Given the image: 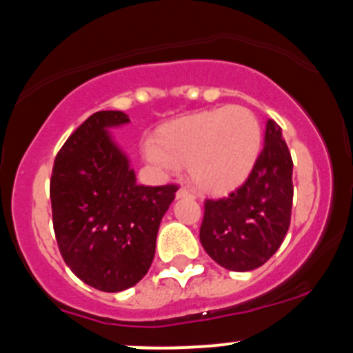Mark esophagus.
Returning <instances> with one entry per match:
<instances>
[{
  "instance_id": "obj_1",
  "label": "esophagus",
  "mask_w": 353,
  "mask_h": 353,
  "mask_svg": "<svg viewBox=\"0 0 353 353\" xmlns=\"http://www.w3.org/2000/svg\"><path fill=\"white\" fill-rule=\"evenodd\" d=\"M176 199H196V193L192 192L190 188L181 187L180 190L176 192Z\"/></svg>"
}]
</instances>
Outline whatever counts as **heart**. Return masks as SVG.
Here are the masks:
<instances>
[{"instance_id":"obj_1","label":"heart","mask_w":353,"mask_h":353,"mask_svg":"<svg viewBox=\"0 0 353 353\" xmlns=\"http://www.w3.org/2000/svg\"><path fill=\"white\" fill-rule=\"evenodd\" d=\"M263 146V128L251 109L222 105L163 124L158 145L148 141L145 157L160 168L188 165L202 190L223 193L252 172Z\"/></svg>"}]
</instances>
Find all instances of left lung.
I'll list each match as a JSON object with an SVG mask.
<instances>
[{"mask_svg":"<svg viewBox=\"0 0 353 353\" xmlns=\"http://www.w3.org/2000/svg\"><path fill=\"white\" fill-rule=\"evenodd\" d=\"M293 160L281 128L269 119L264 148L248 180L222 199L203 202L200 242L229 271L263 266L290 229Z\"/></svg>","mask_w":353,"mask_h":353,"instance_id":"left-lung-1","label":"left lung"}]
</instances>
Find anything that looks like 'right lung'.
Returning <instances> with one entry per match:
<instances>
[{"label": "right lung", "instance_id": "obj_1", "mask_svg": "<svg viewBox=\"0 0 353 353\" xmlns=\"http://www.w3.org/2000/svg\"><path fill=\"white\" fill-rule=\"evenodd\" d=\"M130 123L121 111L89 116L69 136L50 178L59 251L89 286L116 293L141 281L154 257L160 222L178 185L145 187L105 128Z\"/></svg>", "mask_w": 353, "mask_h": 353}]
</instances>
